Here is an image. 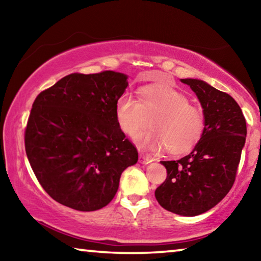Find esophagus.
I'll return each mask as SVG.
<instances>
[{"label":"esophagus","instance_id":"obj_1","mask_svg":"<svg viewBox=\"0 0 261 261\" xmlns=\"http://www.w3.org/2000/svg\"><path fill=\"white\" fill-rule=\"evenodd\" d=\"M153 161V159L148 155H145V154H140L139 155V162L143 163V165H148Z\"/></svg>","mask_w":261,"mask_h":261}]
</instances>
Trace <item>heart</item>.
<instances>
[{"label":"heart","instance_id":"b5f03b06","mask_svg":"<svg viewBox=\"0 0 261 261\" xmlns=\"http://www.w3.org/2000/svg\"><path fill=\"white\" fill-rule=\"evenodd\" d=\"M116 118L121 129L131 137L144 130L151 120L152 129L136 138L145 151L167 147L171 153H185L199 141L205 130L202 110L169 85L143 87L140 101L123 94L116 103Z\"/></svg>","mask_w":261,"mask_h":261}]
</instances>
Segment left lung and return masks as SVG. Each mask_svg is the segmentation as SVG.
Listing matches in <instances>:
<instances>
[{"instance_id": "1", "label": "left lung", "mask_w": 261, "mask_h": 261, "mask_svg": "<svg viewBox=\"0 0 261 261\" xmlns=\"http://www.w3.org/2000/svg\"><path fill=\"white\" fill-rule=\"evenodd\" d=\"M196 93L205 117V130L191 153L176 161H161L167 178L155 190L163 208L196 216L213 208L235 182L246 122L230 95L200 79H180Z\"/></svg>"}]
</instances>
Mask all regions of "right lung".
<instances>
[{"instance_id": "obj_1", "label": "right lung", "mask_w": 261, "mask_h": 261, "mask_svg": "<svg viewBox=\"0 0 261 261\" xmlns=\"http://www.w3.org/2000/svg\"><path fill=\"white\" fill-rule=\"evenodd\" d=\"M127 85L121 72L71 73L34 100L26 155L43 190L60 204L82 212L102 208L123 171L138 161L116 118Z\"/></svg>"}]
</instances>
